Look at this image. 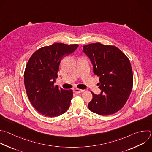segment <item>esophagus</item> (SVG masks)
<instances>
[{
  "label": "esophagus",
  "mask_w": 152,
  "mask_h": 152,
  "mask_svg": "<svg viewBox=\"0 0 152 152\" xmlns=\"http://www.w3.org/2000/svg\"><path fill=\"white\" fill-rule=\"evenodd\" d=\"M73 91H74V92L76 93V94H79V93L83 92L84 91L83 89H78V88H75Z\"/></svg>",
  "instance_id": "34e87169"
}]
</instances>
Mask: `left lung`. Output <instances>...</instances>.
Returning <instances> with one entry per match:
<instances>
[{
    "mask_svg": "<svg viewBox=\"0 0 152 152\" xmlns=\"http://www.w3.org/2000/svg\"><path fill=\"white\" fill-rule=\"evenodd\" d=\"M83 52L93 66V72L99 77L101 91L92 99L89 109L99 115H109L120 110L126 103L132 91L133 75L130 61L115 46L100 43L83 46Z\"/></svg>",
    "mask_w": 152,
    "mask_h": 152,
    "instance_id": "1",
    "label": "left lung"
}]
</instances>
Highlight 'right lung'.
I'll list each match as a JSON object with an SVG mask.
<instances>
[{
  "mask_svg": "<svg viewBox=\"0 0 152 152\" xmlns=\"http://www.w3.org/2000/svg\"><path fill=\"white\" fill-rule=\"evenodd\" d=\"M78 46L56 43L39 49L30 58L24 75L25 88L31 104L42 115L56 117L68 110L73 92L54 83L61 60Z\"/></svg>",
  "mask_w": 152,
  "mask_h": 152,
  "instance_id": "1",
  "label": "right lung"
}]
</instances>
